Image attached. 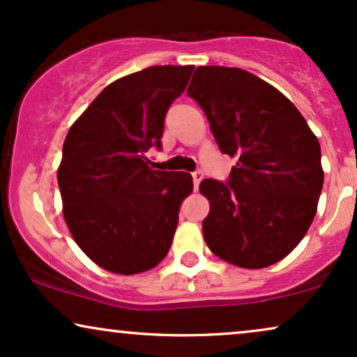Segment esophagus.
Listing matches in <instances>:
<instances>
[{
  "mask_svg": "<svg viewBox=\"0 0 357 357\" xmlns=\"http://www.w3.org/2000/svg\"><path fill=\"white\" fill-rule=\"evenodd\" d=\"M202 178H204V173H202L201 169L194 171V173H192V183H194V189H197V188H199V184H201V181H202Z\"/></svg>",
  "mask_w": 357,
  "mask_h": 357,
  "instance_id": "1",
  "label": "esophagus"
}]
</instances>
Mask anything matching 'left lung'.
<instances>
[{"label": "left lung", "mask_w": 357, "mask_h": 357, "mask_svg": "<svg viewBox=\"0 0 357 357\" xmlns=\"http://www.w3.org/2000/svg\"><path fill=\"white\" fill-rule=\"evenodd\" d=\"M188 97L206 114L219 150L237 158L227 181L204 179L199 186L211 204L202 220L207 247L242 268L277 264L317 214L318 138L282 92L237 67H197Z\"/></svg>", "instance_id": "obj_1"}]
</instances>
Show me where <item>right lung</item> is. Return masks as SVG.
I'll list each match as a JSON object with an SVG mask.
<instances>
[{
    "label": "right lung",
    "mask_w": 357,
    "mask_h": 357,
    "mask_svg": "<svg viewBox=\"0 0 357 357\" xmlns=\"http://www.w3.org/2000/svg\"><path fill=\"white\" fill-rule=\"evenodd\" d=\"M194 66H153L112 82L70 126L57 171L64 218L84 254L133 275L168 254L189 173L151 169L171 103Z\"/></svg>",
    "instance_id": "add662e5"
}]
</instances>
